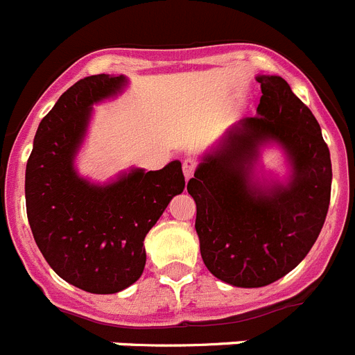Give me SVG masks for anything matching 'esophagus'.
Wrapping results in <instances>:
<instances>
[{
  "mask_svg": "<svg viewBox=\"0 0 355 355\" xmlns=\"http://www.w3.org/2000/svg\"><path fill=\"white\" fill-rule=\"evenodd\" d=\"M196 168H198V162L193 159V157H184L183 159V174L187 180H190L193 175V172H196Z\"/></svg>",
  "mask_w": 355,
  "mask_h": 355,
  "instance_id": "34e87169",
  "label": "esophagus"
}]
</instances>
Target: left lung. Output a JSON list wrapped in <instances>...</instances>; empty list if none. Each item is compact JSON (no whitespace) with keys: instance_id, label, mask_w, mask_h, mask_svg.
<instances>
[{"instance_id":"left-lung-1","label":"left lung","mask_w":355,"mask_h":355,"mask_svg":"<svg viewBox=\"0 0 355 355\" xmlns=\"http://www.w3.org/2000/svg\"><path fill=\"white\" fill-rule=\"evenodd\" d=\"M257 116L246 118L205 156L187 184L208 271L235 287L277 282L305 259L325 223L332 165L320 123L277 75L257 77ZM277 141L293 165L289 185L257 187L250 166L258 147Z\"/></svg>"}]
</instances>
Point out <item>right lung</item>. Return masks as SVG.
I'll return each mask as SVG.
<instances>
[{
    "label": "right lung",
    "mask_w": 355,
    "mask_h": 355,
    "mask_svg": "<svg viewBox=\"0 0 355 355\" xmlns=\"http://www.w3.org/2000/svg\"><path fill=\"white\" fill-rule=\"evenodd\" d=\"M125 77L91 75L66 89L35 132L26 163V215L50 268L78 289L111 295L141 277L145 235L184 189L180 162L129 172L105 187L80 180L73 157L91 105L114 95Z\"/></svg>",
    "instance_id": "obj_1"
}]
</instances>
